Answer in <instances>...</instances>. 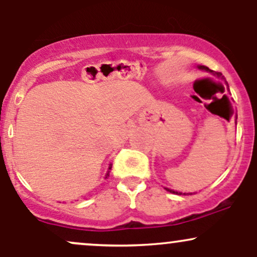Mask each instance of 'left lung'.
<instances>
[{
    "instance_id": "1",
    "label": "left lung",
    "mask_w": 257,
    "mask_h": 257,
    "mask_svg": "<svg viewBox=\"0 0 257 257\" xmlns=\"http://www.w3.org/2000/svg\"><path fill=\"white\" fill-rule=\"evenodd\" d=\"M199 69H202V70H209L208 67H206V66H199ZM216 75L219 76V77H221V76H222V75H221L220 72H217ZM167 190H168V188H167ZM168 191H169V192H172V193H176V194H182V193H180V192H175V191H173V190H168ZM184 194H186V193H184Z\"/></svg>"
}]
</instances>
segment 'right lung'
<instances>
[{
	"instance_id": "add662e5",
	"label": "right lung",
	"mask_w": 257,
	"mask_h": 257,
	"mask_svg": "<svg viewBox=\"0 0 257 257\" xmlns=\"http://www.w3.org/2000/svg\"><path fill=\"white\" fill-rule=\"evenodd\" d=\"M108 169H111V167H110V168H108ZM108 173H110V172H108ZM108 173H107V174H106V178H107V176H108Z\"/></svg>"
}]
</instances>
